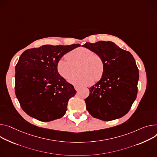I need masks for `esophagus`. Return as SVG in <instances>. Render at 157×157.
Here are the masks:
<instances>
[{"instance_id": "obj_1", "label": "esophagus", "mask_w": 157, "mask_h": 157, "mask_svg": "<svg viewBox=\"0 0 157 157\" xmlns=\"http://www.w3.org/2000/svg\"><path fill=\"white\" fill-rule=\"evenodd\" d=\"M75 89L76 90V91H78L79 89H80V87H79V86H75Z\"/></svg>"}]
</instances>
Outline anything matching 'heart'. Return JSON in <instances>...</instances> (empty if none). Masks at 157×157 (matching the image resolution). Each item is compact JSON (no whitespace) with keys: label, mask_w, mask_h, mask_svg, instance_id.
Instances as JSON below:
<instances>
[{"label":"heart","mask_w":157,"mask_h":157,"mask_svg":"<svg viewBox=\"0 0 157 157\" xmlns=\"http://www.w3.org/2000/svg\"><path fill=\"white\" fill-rule=\"evenodd\" d=\"M67 59L62 58L56 65L59 76L68 80L74 76L73 65L81 63L79 76L69 80V82L76 86H84L91 84L94 81L100 79L104 72V63L101 57L86 48H78L69 52Z\"/></svg>","instance_id":"b5f03b06"}]
</instances>
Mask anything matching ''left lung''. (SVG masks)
Instances as JSON below:
<instances>
[{
  "instance_id": "obj_1",
  "label": "left lung",
  "mask_w": 157,
  "mask_h": 157,
  "mask_svg": "<svg viewBox=\"0 0 157 157\" xmlns=\"http://www.w3.org/2000/svg\"><path fill=\"white\" fill-rule=\"evenodd\" d=\"M101 57L103 75L90 88L84 99L90 115L103 121L124 116L137 96L139 71L132 54L111 41L86 42L82 45Z\"/></svg>"
}]
</instances>
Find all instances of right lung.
Returning <instances> with one entry per match:
<instances>
[{
    "instance_id": "obj_1",
    "label": "right lung",
    "mask_w": 157,
    "mask_h": 157,
    "mask_svg": "<svg viewBox=\"0 0 157 157\" xmlns=\"http://www.w3.org/2000/svg\"><path fill=\"white\" fill-rule=\"evenodd\" d=\"M81 46L44 45L25 51L16 66L15 93L22 109L41 121L62 118L76 91L61 78L57 63L68 52Z\"/></svg>"
}]
</instances>
